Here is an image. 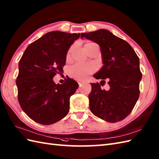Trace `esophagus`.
<instances>
[{"instance_id": "1", "label": "esophagus", "mask_w": 159, "mask_h": 159, "mask_svg": "<svg viewBox=\"0 0 159 159\" xmlns=\"http://www.w3.org/2000/svg\"><path fill=\"white\" fill-rule=\"evenodd\" d=\"M77 82H78V84L80 86H81L82 84H84V82H82V81H77Z\"/></svg>"}]
</instances>
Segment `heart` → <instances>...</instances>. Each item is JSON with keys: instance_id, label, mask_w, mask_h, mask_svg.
<instances>
[{"instance_id": "1", "label": "heart", "mask_w": 159, "mask_h": 159, "mask_svg": "<svg viewBox=\"0 0 159 159\" xmlns=\"http://www.w3.org/2000/svg\"><path fill=\"white\" fill-rule=\"evenodd\" d=\"M94 42H88L85 44V48H88L92 44H94ZM73 50V47L69 48L67 53V59H69L71 57V55ZM96 70V67L94 64L88 63V64H76L72 66L69 71V75L72 78L77 80H82L86 79V77L92 74Z\"/></svg>"}]
</instances>
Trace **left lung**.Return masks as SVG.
Returning <instances> with one entry per match:
<instances>
[{"mask_svg": "<svg viewBox=\"0 0 159 159\" xmlns=\"http://www.w3.org/2000/svg\"><path fill=\"white\" fill-rule=\"evenodd\" d=\"M84 37L100 46L104 64L94 75L96 79L102 80L100 84H91L90 109L106 121H121L130 114L140 96L142 75L139 57L129 43L107 30L82 33L81 38ZM104 79L110 85L108 91L100 88L101 82L105 83Z\"/></svg>", "mask_w": 159, "mask_h": 159, "instance_id": "1", "label": "left lung"}]
</instances>
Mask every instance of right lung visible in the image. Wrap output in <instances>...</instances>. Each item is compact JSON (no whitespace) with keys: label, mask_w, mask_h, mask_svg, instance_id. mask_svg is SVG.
I'll list each match as a JSON object with an SVG mask.
<instances>
[{"label":"right lung","mask_w":159,"mask_h":159,"mask_svg":"<svg viewBox=\"0 0 159 159\" xmlns=\"http://www.w3.org/2000/svg\"><path fill=\"white\" fill-rule=\"evenodd\" d=\"M80 34L53 31L30 44L19 63L18 100L28 117L42 125L53 124L69 110V99L78 88L74 80L63 84L52 80L63 72L68 50Z\"/></svg>","instance_id":"1"}]
</instances>
